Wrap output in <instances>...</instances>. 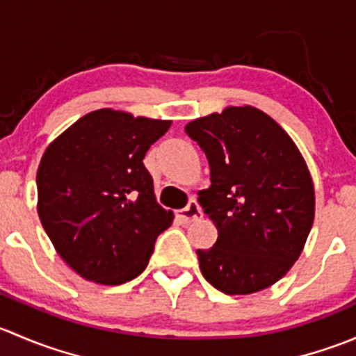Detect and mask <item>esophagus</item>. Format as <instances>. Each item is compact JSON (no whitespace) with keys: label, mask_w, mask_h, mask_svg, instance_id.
<instances>
[{"label":"esophagus","mask_w":356,"mask_h":356,"mask_svg":"<svg viewBox=\"0 0 356 356\" xmlns=\"http://www.w3.org/2000/svg\"><path fill=\"white\" fill-rule=\"evenodd\" d=\"M177 217L181 218L182 224H189V222H195V220H198V218L203 217L198 201H196V200L189 201L188 207L182 208V210H179Z\"/></svg>","instance_id":"1"}]
</instances>
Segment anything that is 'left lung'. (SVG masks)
Segmentation results:
<instances>
[{
  "label": "left lung",
  "instance_id": "obj_1",
  "mask_svg": "<svg viewBox=\"0 0 356 356\" xmlns=\"http://www.w3.org/2000/svg\"><path fill=\"white\" fill-rule=\"evenodd\" d=\"M186 132L210 165L198 193L218 238L196 250L203 277L225 294L275 284L303 251L315 217L312 175L288 132L254 106H227Z\"/></svg>",
  "mask_w": 356,
  "mask_h": 356
}]
</instances>
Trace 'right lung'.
Instances as JSON below:
<instances>
[{
    "instance_id": "right-lung-1",
    "label": "right lung",
    "mask_w": 356,
    "mask_h": 356,
    "mask_svg": "<svg viewBox=\"0 0 356 356\" xmlns=\"http://www.w3.org/2000/svg\"><path fill=\"white\" fill-rule=\"evenodd\" d=\"M170 120L102 108L72 124L38 168V213L63 261L88 281L118 286L148 265L174 213L156 203L143 158Z\"/></svg>"
}]
</instances>
